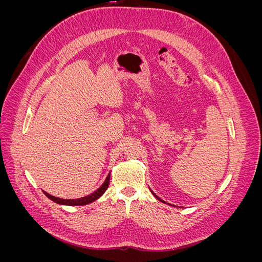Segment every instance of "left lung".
Instances as JSON below:
<instances>
[{
	"instance_id": "obj_1",
	"label": "left lung",
	"mask_w": 262,
	"mask_h": 262,
	"mask_svg": "<svg viewBox=\"0 0 262 262\" xmlns=\"http://www.w3.org/2000/svg\"><path fill=\"white\" fill-rule=\"evenodd\" d=\"M152 193H153V194H154V196H155V198H156V199H158V200H160V201H161V202H163V203H166V204H169V203H167V202H165V201H164V200H162V199H161V198H158V196H157V195H156V194H155V193H154V192H153V191H152ZM169 205H171V204H169Z\"/></svg>"
}]
</instances>
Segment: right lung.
Here are the masks:
<instances>
[{
    "label": "right lung",
    "mask_w": 262,
    "mask_h": 262,
    "mask_svg": "<svg viewBox=\"0 0 262 262\" xmlns=\"http://www.w3.org/2000/svg\"><path fill=\"white\" fill-rule=\"evenodd\" d=\"M109 181H110V173L107 176L106 180L104 181V184H102L96 191H94L93 193L86 195V196H83V198H80V199H71V200H68V199H60V198H57V196H53L49 193H47L43 191V193L49 198L50 200H52L53 202L58 203V204H62V205H85V204H89V203H92L94 202L95 200H97L98 198H100L102 194H104V192L107 190L108 186H109Z\"/></svg>",
    "instance_id": "1"
}]
</instances>
